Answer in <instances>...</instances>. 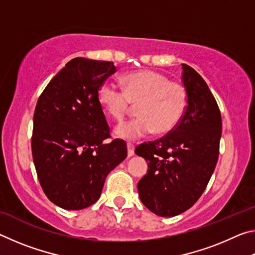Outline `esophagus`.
Listing matches in <instances>:
<instances>
[{
  "instance_id": "esophagus-1",
  "label": "esophagus",
  "mask_w": 255,
  "mask_h": 255,
  "mask_svg": "<svg viewBox=\"0 0 255 255\" xmlns=\"http://www.w3.org/2000/svg\"><path fill=\"white\" fill-rule=\"evenodd\" d=\"M127 149H128V156L129 157L132 156V155L135 154V146H133V144L128 143L127 144Z\"/></svg>"
}]
</instances>
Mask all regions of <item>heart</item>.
I'll use <instances>...</instances> for the list:
<instances>
[{"mask_svg":"<svg viewBox=\"0 0 255 255\" xmlns=\"http://www.w3.org/2000/svg\"><path fill=\"white\" fill-rule=\"evenodd\" d=\"M123 91L103 83L98 90V101L108 115L122 120L137 105L135 119L119 124L116 136L135 140L154 130L157 135L171 132L180 124L188 108V91L179 82L152 70L129 72L120 77Z\"/></svg>","mask_w":255,"mask_h":255,"instance_id":"1","label":"heart"}]
</instances>
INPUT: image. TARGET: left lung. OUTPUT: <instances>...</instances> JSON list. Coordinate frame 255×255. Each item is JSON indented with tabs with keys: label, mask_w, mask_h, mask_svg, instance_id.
<instances>
[{
	"label": "left lung",
	"mask_w": 255,
	"mask_h": 255,
	"mask_svg": "<svg viewBox=\"0 0 255 255\" xmlns=\"http://www.w3.org/2000/svg\"><path fill=\"white\" fill-rule=\"evenodd\" d=\"M188 108L180 124L157 140L138 145L147 174L137 184L143 204L162 217H173L196 204L216 167L222 136L217 102L205 80L182 64Z\"/></svg>",
	"instance_id": "obj_1"
}]
</instances>
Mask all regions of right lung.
<instances>
[{"mask_svg":"<svg viewBox=\"0 0 255 255\" xmlns=\"http://www.w3.org/2000/svg\"><path fill=\"white\" fill-rule=\"evenodd\" d=\"M117 71L112 62L76 57L38 99L31 148L42 190L56 206L80 210L100 198L107 175L127 156L126 143L110 138L98 90Z\"/></svg>","mask_w":255,"mask_h":255,"instance_id":"1","label":"right lung"}]
</instances>
